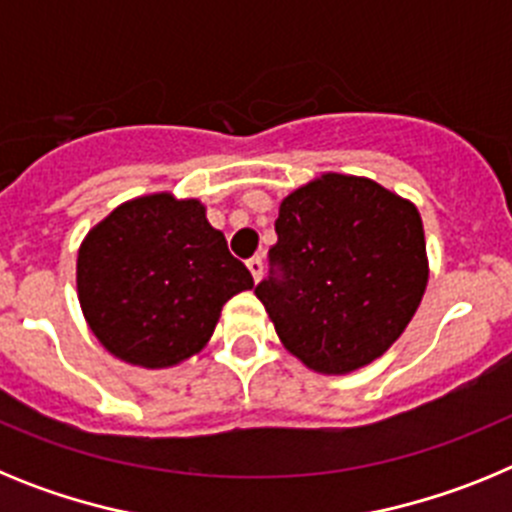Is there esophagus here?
Returning <instances> with one entry per match:
<instances>
[{
	"label": "esophagus",
	"mask_w": 512,
	"mask_h": 512,
	"mask_svg": "<svg viewBox=\"0 0 512 512\" xmlns=\"http://www.w3.org/2000/svg\"><path fill=\"white\" fill-rule=\"evenodd\" d=\"M248 271H251L253 282H259L261 277H264V261H261V256H251V259L246 261Z\"/></svg>",
	"instance_id": "esophagus-1"
}]
</instances>
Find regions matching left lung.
Here are the masks:
<instances>
[{
	"label": "left lung",
	"mask_w": 512,
	"mask_h": 512,
	"mask_svg": "<svg viewBox=\"0 0 512 512\" xmlns=\"http://www.w3.org/2000/svg\"><path fill=\"white\" fill-rule=\"evenodd\" d=\"M274 230L256 297L284 346L325 374L382 356L428 282L415 205L372 179L325 174L289 194Z\"/></svg>",
	"instance_id": "obj_1"
}]
</instances>
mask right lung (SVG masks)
<instances>
[{
	"mask_svg": "<svg viewBox=\"0 0 512 512\" xmlns=\"http://www.w3.org/2000/svg\"><path fill=\"white\" fill-rule=\"evenodd\" d=\"M81 310L117 359L161 369L197 354L233 295L253 287L197 200L125 202L81 243Z\"/></svg>",
	"mask_w": 512,
	"mask_h": 512,
	"instance_id": "1",
	"label": "right lung"
}]
</instances>
